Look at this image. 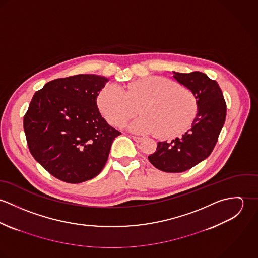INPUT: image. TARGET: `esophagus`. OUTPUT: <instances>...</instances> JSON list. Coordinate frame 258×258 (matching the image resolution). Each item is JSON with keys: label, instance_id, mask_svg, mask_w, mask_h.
<instances>
[{"label": "esophagus", "instance_id": "esophagus-1", "mask_svg": "<svg viewBox=\"0 0 258 258\" xmlns=\"http://www.w3.org/2000/svg\"><path fill=\"white\" fill-rule=\"evenodd\" d=\"M132 139H133L136 143L142 142V140H143V138H142V137H138V136H132Z\"/></svg>", "mask_w": 258, "mask_h": 258}]
</instances>
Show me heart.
<instances>
[{"label":"heart","instance_id":"heart-1","mask_svg":"<svg viewBox=\"0 0 258 258\" xmlns=\"http://www.w3.org/2000/svg\"><path fill=\"white\" fill-rule=\"evenodd\" d=\"M97 102L108 123L116 127L123 126L140 110L142 116L129 128L143 134L156 133L161 138L184 133L199 112L198 100L189 89L158 76L123 87L108 85L98 95Z\"/></svg>","mask_w":258,"mask_h":258}]
</instances>
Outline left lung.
I'll return each instance as SVG.
<instances>
[{"label": "left lung", "mask_w": 258, "mask_h": 258, "mask_svg": "<svg viewBox=\"0 0 258 258\" xmlns=\"http://www.w3.org/2000/svg\"><path fill=\"white\" fill-rule=\"evenodd\" d=\"M174 74L196 96L199 112L181 138L158 142L156 152L148 157L155 168L166 173H182L207 159L218 142L226 115V103L216 80L200 72Z\"/></svg>", "instance_id": "8db88e82"}]
</instances>
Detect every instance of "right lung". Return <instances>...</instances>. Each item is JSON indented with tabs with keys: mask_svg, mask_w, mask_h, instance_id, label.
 I'll use <instances>...</instances> for the list:
<instances>
[{
	"mask_svg": "<svg viewBox=\"0 0 258 258\" xmlns=\"http://www.w3.org/2000/svg\"><path fill=\"white\" fill-rule=\"evenodd\" d=\"M107 81L95 74H77L51 80L33 96L24 117L29 150L62 182L79 184L96 177L121 134L97 107Z\"/></svg>",
	"mask_w": 258,
	"mask_h": 258,
	"instance_id": "right-lung-1",
	"label": "right lung"
}]
</instances>
